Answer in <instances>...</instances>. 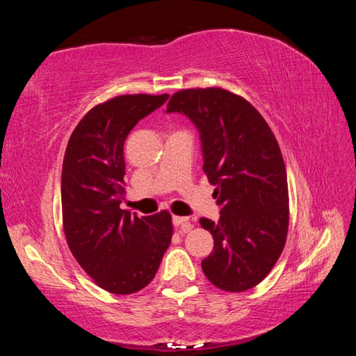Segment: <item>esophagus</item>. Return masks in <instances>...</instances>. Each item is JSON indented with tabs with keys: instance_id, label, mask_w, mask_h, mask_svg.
I'll return each mask as SVG.
<instances>
[{
	"instance_id": "34e87169",
	"label": "esophagus",
	"mask_w": 356,
	"mask_h": 356,
	"mask_svg": "<svg viewBox=\"0 0 356 356\" xmlns=\"http://www.w3.org/2000/svg\"><path fill=\"white\" fill-rule=\"evenodd\" d=\"M172 222H174V226L182 227L184 232H188L190 229L193 227V225H191V221H190L188 216H177V215H174V216H172Z\"/></svg>"
}]
</instances>
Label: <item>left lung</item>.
I'll use <instances>...</instances> for the list:
<instances>
[{"mask_svg": "<svg viewBox=\"0 0 356 356\" xmlns=\"http://www.w3.org/2000/svg\"><path fill=\"white\" fill-rule=\"evenodd\" d=\"M184 113L201 134L204 166L221 209L202 272L221 291L243 292L267 276L284 250L289 190L280 144L267 120L242 95L222 88L182 89L168 113Z\"/></svg>", "mask_w": 356, "mask_h": 356, "instance_id": "1", "label": "left lung"}]
</instances>
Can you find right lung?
I'll list each match as a JSON object with an SVG mask.
<instances>
[{"mask_svg":"<svg viewBox=\"0 0 356 356\" xmlns=\"http://www.w3.org/2000/svg\"><path fill=\"white\" fill-rule=\"evenodd\" d=\"M168 97L124 94L95 105L78 122L65 149V240L80 267L106 292L129 295L146 287L171 243L168 210L136 216L119 207L125 195V138Z\"/></svg>","mask_w":356,"mask_h":356,"instance_id":"1","label":"right lung"}]
</instances>
